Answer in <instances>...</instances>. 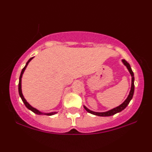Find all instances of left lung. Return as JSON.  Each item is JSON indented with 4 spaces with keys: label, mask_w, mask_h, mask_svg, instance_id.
<instances>
[{
    "label": "left lung",
    "mask_w": 152,
    "mask_h": 152,
    "mask_svg": "<svg viewBox=\"0 0 152 152\" xmlns=\"http://www.w3.org/2000/svg\"><path fill=\"white\" fill-rule=\"evenodd\" d=\"M121 61L124 64V65L127 68L128 71H129L131 76H132V86H131V90L129 91V94L128 96H127L126 99L124 101V102L122 103L121 104H120L119 106H117V107L114 108V109L109 110V111H104V112H96V111H91V110L88 109L86 106L83 105L84 109H86V111H88V113H90V114H91L96 115V116H113V115L117 114V113H119V112H121V111H123V110L127 106H128V104H129L130 101L132 100V97H133L134 92V75L133 71H132V68H131L129 64V63H127L125 60H122Z\"/></svg>",
    "instance_id": "8db88e82"
}]
</instances>
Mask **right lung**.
<instances>
[{
  "label": "right lung",
  "mask_w": 152,
  "mask_h": 152,
  "mask_svg": "<svg viewBox=\"0 0 152 152\" xmlns=\"http://www.w3.org/2000/svg\"><path fill=\"white\" fill-rule=\"evenodd\" d=\"M34 58V57H32V58H31L28 61L27 63H26V66H24L23 69H22L21 73H20V78H19V83H18V93H19V95H20V98H21L23 102L24 103V104H25V106H26V108H27V109H28L29 110H31V111H33V112L35 113V114H38V115H47V116H52V115H54V114H57V113H58V112H57V111H53V112H49V113L41 112V111H40L39 110H38L37 109H36V108L33 107L32 106L30 105V104H29V103L26 100V99L24 98L23 95L22 89H21V78H22L23 74L24 71H25L26 67H27V66L28 65L29 62H30L32 60V59Z\"/></svg>",
  "instance_id": "1"
}]
</instances>
